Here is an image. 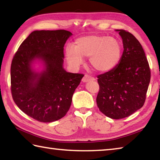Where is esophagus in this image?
Masks as SVG:
<instances>
[{"instance_id":"esophagus-1","label":"esophagus","mask_w":160,"mask_h":160,"mask_svg":"<svg viewBox=\"0 0 160 160\" xmlns=\"http://www.w3.org/2000/svg\"><path fill=\"white\" fill-rule=\"evenodd\" d=\"M95 79L93 77L90 76V75H85V76L82 78V81L83 82H89V81H91V80H94Z\"/></svg>"}]
</instances>
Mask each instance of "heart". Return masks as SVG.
Instances as JSON below:
<instances>
[{"mask_svg": "<svg viewBox=\"0 0 160 160\" xmlns=\"http://www.w3.org/2000/svg\"><path fill=\"white\" fill-rule=\"evenodd\" d=\"M122 56V45L116 38L92 34L75 40L74 48L68 47V63L75 68L82 63V58H90L91 67L96 71L107 72L117 66Z\"/></svg>", "mask_w": 160, "mask_h": 160, "instance_id": "obj_1", "label": "heart"}]
</instances>
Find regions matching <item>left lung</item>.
Returning <instances> with one entry per match:
<instances>
[{
  "instance_id": "1",
  "label": "left lung",
  "mask_w": 160,
  "mask_h": 160,
  "mask_svg": "<svg viewBox=\"0 0 160 160\" xmlns=\"http://www.w3.org/2000/svg\"><path fill=\"white\" fill-rule=\"evenodd\" d=\"M116 31L122 38L123 52L114 69L97 75L99 90L97 104L108 117L121 119L131 116L144 105L151 72L138 40L124 29Z\"/></svg>"
}]
</instances>
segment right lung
<instances>
[{
	"instance_id": "right-lung-1",
	"label": "right lung",
	"mask_w": 160,
	"mask_h": 160,
	"mask_svg": "<svg viewBox=\"0 0 160 160\" xmlns=\"http://www.w3.org/2000/svg\"><path fill=\"white\" fill-rule=\"evenodd\" d=\"M72 33L64 29L32 32L19 47L10 68L12 99L20 109L40 122L61 119L70 107L72 97L84 75L63 69L64 45ZM44 61L41 74L34 72V59Z\"/></svg>"
}]
</instances>
